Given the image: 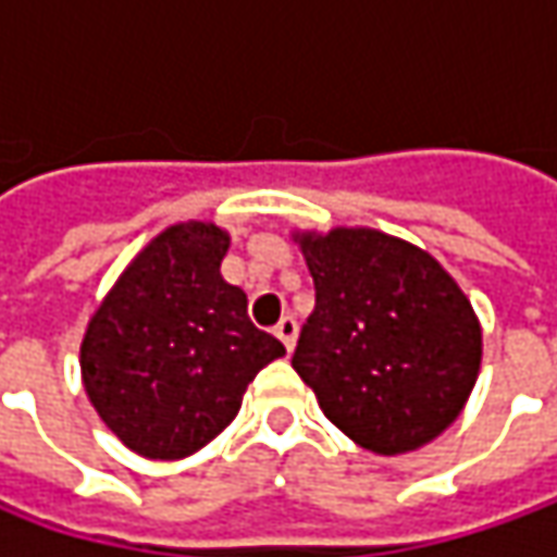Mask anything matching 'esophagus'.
Listing matches in <instances>:
<instances>
[{"mask_svg":"<svg viewBox=\"0 0 557 557\" xmlns=\"http://www.w3.org/2000/svg\"><path fill=\"white\" fill-rule=\"evenodd\" d=\"M275 337L285 344V350H294V341H297V322L290 319V315H282L278 319V325H275Z\"/></svg>","mask_w":557,"mask_h":557,"instance_id":"34e87169","label":"esophagus"}]
</instances>
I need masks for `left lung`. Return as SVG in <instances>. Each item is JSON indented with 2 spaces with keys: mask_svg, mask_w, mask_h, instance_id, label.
<instances>
[{
  "mask_svg": "<svg viewBox=\"0 0 557 557\" xmlns=\"http://www.w3.org/2000/svg\"><path fill=\"white\" fill-rule=\"evenodd\" d=\"M315 310L290 356L322 412L362 449L399 456L443 434L481 372V322L421 247L377 228L297 232Z\"/></svg>",
  "mask_w": 557,
  "mask_h": 557,
  "instance_id": "left-lung-1",
  "label": "left lung"
}]
</instances>
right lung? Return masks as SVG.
<instances>
[{"label": "right lung", "mask_w": 557, "mask_h": 557, "mask_svg": "<svg viewBox=\"0 0 557 557\" xmlns=\"http://www.w3.org/2000/svg\"><path fill=\"white\" fill-rule=\"evenodd\" d=\"M228 235L213 223L163 228L123 269L79 347L89 403L145 459H185L242 409L257 372L285 356L220 275Z\"/></svg>", "instance_id": "1"}]
</instances>
